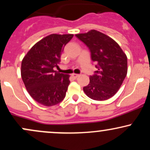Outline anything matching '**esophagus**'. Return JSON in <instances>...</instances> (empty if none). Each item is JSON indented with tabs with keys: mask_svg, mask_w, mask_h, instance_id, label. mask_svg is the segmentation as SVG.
I'll return each mask as SVG.
<instances>
[{
	"mask_svg": "<svg viewBox=\"0 0 150 150\" xmlns=\"http://www.w3.org/2000/svg\"><path fill=\"white\" fill-rule=\"evenodd\" d=\"M72 76H73V77H75V78H77V77L80 76V75H78V74H75V73H73V75H72Z\"/></svg>",
	"mask_w": 150,
	"mask_h": 150,
	"instance_id": "34e87169",
	"label": "esophagus"
}]
</instances>
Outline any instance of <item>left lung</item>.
Instances as JSON below:
<instances>
[{
    "mask_svg": "<svg viewBox=\"0 0 150 150\" xmlns=\"http://www.w3.org/2000/svg\"><path fill=\"white\" fill-rule=\"evenodd\" d=\"M75 36L87 46L91 59L97 64V70L89 76V83L83 87L84 92L97 101L112 97L126 77V55L113 39L97 30Z\"/></svg>",
    "mask_w": 150,
    "mask_h": 150,
    "instance_id": "left-lung-1",
    "label": "left lung"
}]
</instances>
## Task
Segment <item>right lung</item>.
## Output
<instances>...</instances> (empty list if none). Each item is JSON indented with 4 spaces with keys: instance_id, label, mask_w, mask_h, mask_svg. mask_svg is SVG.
Returning a JSON list of instances; mask_svg holds the SVG:
<instances>
[{
    "instance_id": "obj_1",
    "label": "right lung",
    "mask_w": 150,
    "mask_h": 150,
    "mask_svg": "<svg viewBox=\"0 0 150 150\" xmlns=\"http://www.w3.org/2000/svg\"><path fill=\"white\" fill-rule=\"evenodd\" d=\"M73 34H51L32 46L24 57L21 76L27 92L46 106L59 104L65 97L69 75L53 70L58 68L65 46Z\"/></svg>"
}]
</instances>
